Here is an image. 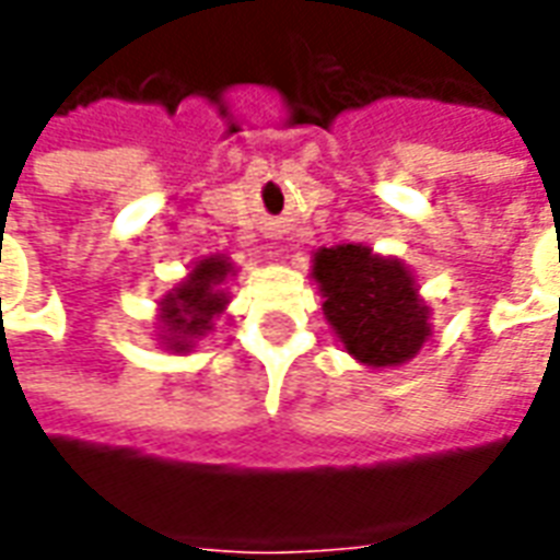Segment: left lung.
Returning <instances> with one entry per match:
<instances>
[{
  "mask_svg": "<svg viewBox=\"0 0 560 560\" xmlns=\"http://www.w3.org/2000/svg\"><path fill=\"white\" fill-rule=\"evenodd\" d=\"M312 279L329 329L365 369L408 363L432 336V305L399 257L377 255L363 243L317 248Z\"/></svg>",
  "mask_w": 560,
  "mask_h": 560,
  "instance_id": "8db88e82",
  "label": "left lung"
}]
</instances>
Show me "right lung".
Wrapping results in <instances>:
<instances>
[{"label":"right lung","instance_id":"obj_1","mask_svg":"<svg viewBox=\"0 0 560 560\" xmlns=\"http://www.w3.org/2000/svg\"><path fill=\"white\" fill-rule=\"evenodd\" d=\"M233 276L236 267L231 257H197L188 267V276L161 296L152 332L164 351L191 353L197 341L207 339L215 327V317L231 303L228 281Z\"/></svg>","mask_w":560,"mask_h":560}]
</instances>
